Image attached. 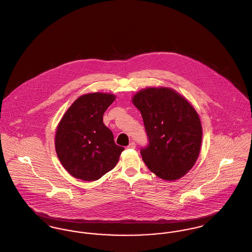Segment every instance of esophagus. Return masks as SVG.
Segmentation results:
<instances>
[{
	"instance_id": "34e87169",
	"label": "esophagus",
	"mask_w": 252,
	"mask_h": 252,
	"mask_svg": "<svg viewBox=\"0 0 252 252\" xmlns=\"http://www.w3.org/2000/svg\"><path fill=\"white\" fill-rule=\"evenodd\" d=\"M127 147L130 148V149H135L136 148V144L134 142H132V143H130V144Z\"/></svg>"
}]
</instances>
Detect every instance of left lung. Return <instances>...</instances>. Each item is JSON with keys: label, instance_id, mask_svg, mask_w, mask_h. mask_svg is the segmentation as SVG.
<instances>
[{"label": "left lung", "instance_id": "left-lung-1", "mask_svg": "<svg viewBox=\"0 0 252 252\" xmlns=\"http://www.w3.org/2000/svg\"><path fill=\"white\" fill-rule=\"evenodd\" d=\"M132 101L142 113L148 139L141 149L147 168L162 180L182 178L196 163L201 148L203 131L197 111L165 87L143 89Z\"/></svg>", "mask_w": 252, "mask_h": 252}]
</instances>
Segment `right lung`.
Wrapping results in <instances>:
<instances>
[{"mask_svg": "<svg viewBox=\"0 0 252 252\" xmlns=\"http://www.w3.org/2000/svg\"><path fill=\"white\" fill-rule=\"evenodd\" d=\"M115 100L107 93H89L77 98L62 117L55 135L57 156L73 178L101 179L111 171L124 147L116 145L103 115Z\"/></svg>", "mask_w": 252, "mask_h": 252, "instance_id": "1", "label": "right lung"}]
</instances>
